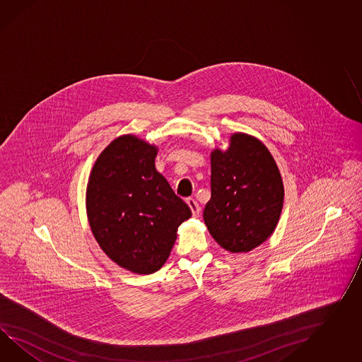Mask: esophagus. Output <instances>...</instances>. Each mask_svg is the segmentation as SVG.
Returning <instances> with one entry per match:
<instances>
[{
  "instance_id": "obj_1",
  "label": "esophagus",
  "mask_w": 362,
  "mask_h": 362,
  "mask_svg": "<svg viewBox=\"0 0 362 362\" xmlns=\"http://www.w3.org/2000/svg\"><path fill=\"white\" fill-rule=\"evenodd\" d=\"M187 204H188V206L191 208L194 217H199V214H200V206H199L197 202L189 197V199H187Z\"/></svg>"
}]
</instances>
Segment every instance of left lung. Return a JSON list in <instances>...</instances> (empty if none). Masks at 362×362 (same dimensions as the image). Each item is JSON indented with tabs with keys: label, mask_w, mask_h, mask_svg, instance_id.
I'll list each match as a JSON object with an SVG mask.
<instances>
[{
	"label": "left lung",
	"mask_w": 362,
	"mask_h": 362,
	"mask_svg": "<svg viewBox=\"0 0 362 362\" xmlns=\"http://www.w3.org/2000/svg\"><path fill=\"white\" fill-rule=\"evenodd\" d=\"M211 165L205 225L225 250L248 252L269 238L280 218V171L264 144L246 133H234L229 149L213 150Z\"/></svg>",
	"instance_id": "obj_1"
}]
</instances>
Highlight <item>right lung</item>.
Returning a JSON list of instances; mask_svg holds the SVG:
<instances>
[{
	"instance_id": "add662e5",
	"label": "right lung",
	"mask_w": 362,
	"mask_h": 362,
	"mask_svg": "<svg viewBox=\"0 0 362 362\" xmlns=\"http://www.w3.org/2000/svg\"><path fill=\"white\" fill-rule=\"evenodd\" d=\"M157 146L132 134L111 142L88 177L86 211L100 248L133 274L157 272L192 213L156 170Z\"/></svg>"
}]
</instances>
